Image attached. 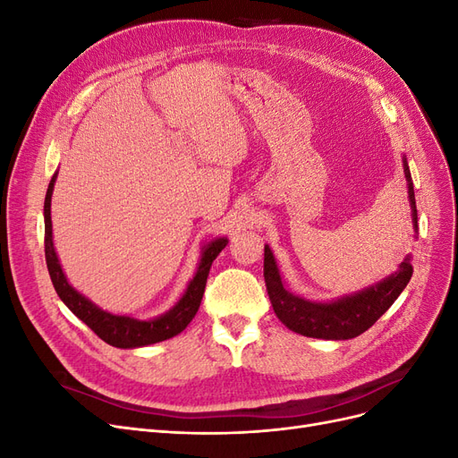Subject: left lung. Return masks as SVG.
Here are the masks:
<instances>
[{
	"mask_svg": "<svg viewBox=\"0 0 458 458\" xmlns=\"http://www.w3.org/2000/svg\"><path fill=\"white\" fill-rule=\"evenodd\" d=\"M403 172L409 189V204L412 216V229L419 233L417 202H414V189L409 172L407 158L403 157ZM417 237V234H414ZM412 266L411 254L399 263V269L387 275L380 283L367 286L359 293L342 296L330 301H311L293 294L284 286L279 266L273 256L269 244L263 248V276H266L267 294L271 306L279 321L290 330L301 336L321 338V340H350L363 335L378 318L390 310L397 296L411 281Z\"/></svg>",
	"mask_w": 458,
	"mask_h": 458,
	"instance_id": "obj_1",
	"label": "left lung"
}]
</instances>
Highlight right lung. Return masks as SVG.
<instances>
[{"mask_svg":"<svg viewBox=\"0 0 458 458\" xmlns=\"http://www.w3.org/2000/svg\"><path fill=\"white\" fill-rule=\"evenodd\" d=\"M57 174L59 172H55L51 177L46 202H44L46 261H47L51 283H53L55 290H57V294L63 300L64 306L71 310L80 318V321H84L101 340H105L110 345H114V348H122V350L143 348V345L164 342V340L177 336L179 332H183L200 308L206 281H208V273H210L212 261L227 246V242H229L227 237L214 239L202 246L197 273L189 281L183 296L177 300V303L172 310H168L155 318H147V321H141V318H135L130 315H116V313L105 311L99 306H95L89 298L80 294L78 290L71 283H68L66 275L59 263L57 252H55L53 225H51V195H53L55 182H57Z\"/></svg>","mask_w":458,"mask_h":458,"instance_id":"right-lung-1","label":"right lung"}]
</instances>
